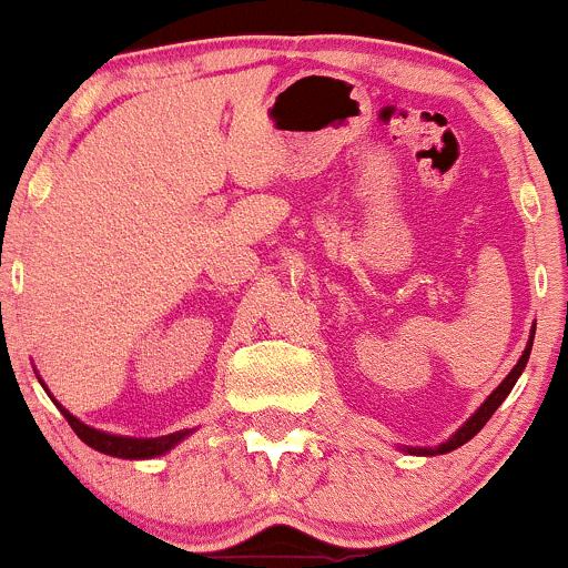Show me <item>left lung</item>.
I'll use <instances>...</instances> for the list:
<instances>
[{
  "mask_svg": "<svg viewBox=\"0 0 568 568\" xmlns=\"http://www.w3.org/2000/svg\"><path fill=\"white\" fill-rule=\"evenodd\" d=\"M530 351H532V336H530V342H527V347H525V353H521V358H519V362H516V367L508 373V378H505L503 384H499L497 389H494L491 395L486 397V403H483V406L477 408L473 417H469L467 423H464L462 428H458L456 434H453L450 439L445 442V445H439V447H406V453H412V456H442V453H450V450H456V447L467 445V442L473 439L477 430H480L483 425L488 423V417H491V414L497 412L499 403H503L505 397L510 395V389H514L516 378H519L521 369L527 367V358H530Z\"/></svg>",
  "mask_w": 568,
  "mask_h": 568,
  "instance_id": "left-lung-1",
  "label": "left lung"
}]
</instances>
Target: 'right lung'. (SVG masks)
<instances>
[{
    "mask_svg": "<svg viewBox=\"0 0 568 568\" xmlns=\"http://www.w3.org/2000/svg\"><path fill=\"white\" fill-rule=\"evenodd\" d=\"M58 408L63 412V417L69 419V425L74 428V434L85 442L88 447L93 450L106 453V456L115 458H156L162 453H168L171 447H176L184 436H190V430H176V434L168 436H156V439H132V436H115V434H104V430H95L91 425L80 423L74 414L65 412L63 406L58 403Z\"/></svg>",
    "mask_w": 568,
    "mask_h": 568,
    "instance_id": "add662e5",
    "label": "right lung"
}]
</instances>
